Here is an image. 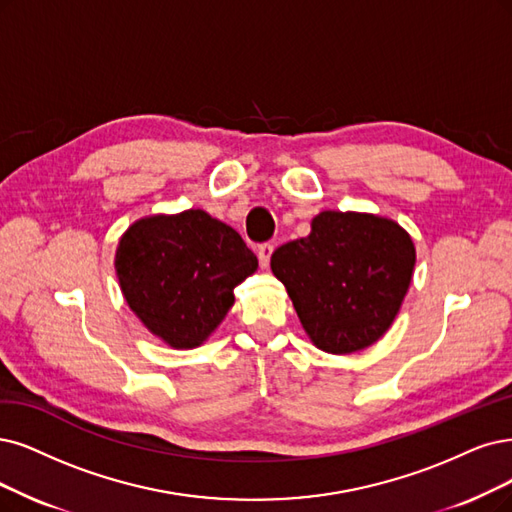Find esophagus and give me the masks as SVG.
<instances>
[{
    "label": "esophagus",
    "mask_w": 512,
    "mask_h": 512,
    "mask_svg": "<svg viewBox=\"0 0 512 512\" xmlns=\"http://www.w3.org/2000/svg\"><path fill=\"white\" fill-rule=\"evenodd\" d=\"M272 253H274V244H270V242H263V244L259 246V249H257V257H259L261 268H268V266H270Z\"/></svg>",
    "instance_id": "1"
}]
</instances>
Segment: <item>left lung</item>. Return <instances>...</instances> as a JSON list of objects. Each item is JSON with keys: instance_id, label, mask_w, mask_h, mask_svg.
I'll return each mask as SVG.
<instances>
[{"instance_id": "obj_1", "label": "left lung", "mask_w": 512, "mask_h": 512, "mask_svg": "<svg viewBox=\"0 0 512 512\" xmlns=\"http://www.w3.org/2000/svg\"><path fill=\"white\" fill-rule=\"evenodd\" d=\"M415 249L399 223L325 211L312 232L278 246L272 272L287 287L316 348L350 354L380 339L407 295Z\"/></svg>"}]
</instances>
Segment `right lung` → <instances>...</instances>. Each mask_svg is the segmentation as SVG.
<instances>
[{
  "mask_svg": "<svg viewBox=\"0 0 512 512\" xmlns=\"http://www.w3.org/2000/svg\"><path fill=\"white\" fill-rule=\"evenodd\" d=\"M255 270L257 257L240 234L200 208L137 221L116 253L130 310L173 348L200 346Z\"/></svg>",
  "mask_w": 512,
  "mask_h": 512,
  "instance_id": "add662e5",
  "label": "right lung"
}]
</instances>
